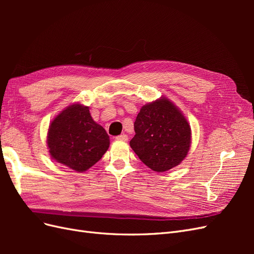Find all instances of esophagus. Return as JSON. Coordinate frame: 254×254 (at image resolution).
Segmentation results:
<instances>
[{
    "mask_svg": "<svg viewBox=\"0 0 254 254\" xmlns=\"http://www.w3.org/2000/svg\"><path fill=\"white\" fill-rule=\"evenodd\" d=\"M115 139H117L118 141H128V135L127 134H121V135H119V136H117L115 137Z\"/></svg>",
    "mask_w": 254,
    "mask_h": 254,
    "instance_id": "esophagus-1",
    "label": "esophagus"
}]
</instances>
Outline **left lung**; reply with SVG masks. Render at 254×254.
I'll use <instances>...</instances> for the list:
<instances>
[{
	"instance_id": "obj_1",
	"label": "left lung",
	"mask_w": 254,
	"mask_h": 254,
	"mask_svg": "<svg viewBox=\"0 0 254 254\" xmlns=\"http://www.w3.org/2000/svg\"><path fill=\"white\" fill-rule=\"evenodd\" d=\"M130 146L150 170L163 173L188 156L191 130L181 110L167 97L144 105L134 122Z\"/></svg>"
}]
</instances>
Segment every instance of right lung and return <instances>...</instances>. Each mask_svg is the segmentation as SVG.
Here are the masks:
<instances>
[{
  "label": "right lung",
  "mask_w": 254,
  "mask_h": 254,
  "mask_svg": "<svg viewBox=\"0 0 254 254\" xmlns=\"http://www.w3.org/2000/svg\"><path fill=\"white\" fill-rule=\"evenodd\" d=\"M47 144L52 159L82 173L102 159L110 140L106 130L92 119L89 107L74 103L51 122Z\"/></svg>",
  "instance_id": "1"
}]
</instances>
